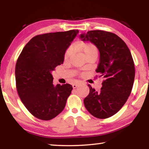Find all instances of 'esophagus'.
Segmentation results:
<instances>
[{
	"mask_svg": "<svg viewBox=\"0 0 149 149\" xmlns=\"http://www.w3.org/2000/svg\"><path fill=\"white\" fill-rule=\"evenodd\" d=\"M77 86H78L77 84H74L72 85V87H73V88H74V89H75V88H77Z\"/></svg>",
	"mask_w": 149,
	"mask_h": 149,
	"instance_id": "34e87169",
	"label": "esophagus"
}]
</instances>
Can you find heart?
I'll use <instances>...</instances> for the list:
<instances>
[{
  "instance_id": "obj_1",
  "label": "heart",
  "mask_w": 149,
  "mask_h": 149,
  "mask_svg": "<svg viewBox=\"0 0 149 149\" xmlns=\"http://www.w3.org/2000/svg\"><path fill=\"white\" fill-rule=\"evenodd\" d=\"M75 47L77 48V49L81 51L85 54V56L93 52H97V49L95 45L93 43H91V42H79ZM72 52V51L71 49H68L65 51L64 54L65 60H68L69 58L71 56Z\"/></svg>"
}]
</instances>
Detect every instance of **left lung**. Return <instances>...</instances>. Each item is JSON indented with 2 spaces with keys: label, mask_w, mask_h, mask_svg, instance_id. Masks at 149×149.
I'll list each match as a JSON object with an SVG mask.
<instances>
[{
  "label": "left lung",
  "mask_w": 149,
  "mask_h": 149,
  "mask_svg": "<svg viewBox=\"0 0 149 149\" xmlns=\"http://www.w3.org/2000/svg\"><path fill=\"white\" fill-rule=\"evenodd\" d=\"M80 39L94 44L100 52L96 72L104 80L99 92L89 86L84 100L91 114L100 119L112 116L127 101L135 79V65L131 52L123 40L113 33L93 30L81 34Z\"/></svg>",
  "instance_id": "8db88e82"
}]
</instances>
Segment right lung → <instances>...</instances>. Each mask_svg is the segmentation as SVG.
<instances>
[{
  "instance_id": "obj_1",
  "label": "right lung",
  "mask_w": 149,
  "mask_h": 149,
  "mask_svg": "<svg viewBox=\"0 0 149 149\" xmlns=\"http://www.w3.org/2000/svg\"><path fill=\"white\" fill-rule=\"evenodd\" d=\"M78 33L73 29L37 35L17 58L15 69L17 93L29 112L38 119L56 117L71 94L70 84L54 86L51 72L63 64L65 50Z\"/></svg>"
}]
</instances>
